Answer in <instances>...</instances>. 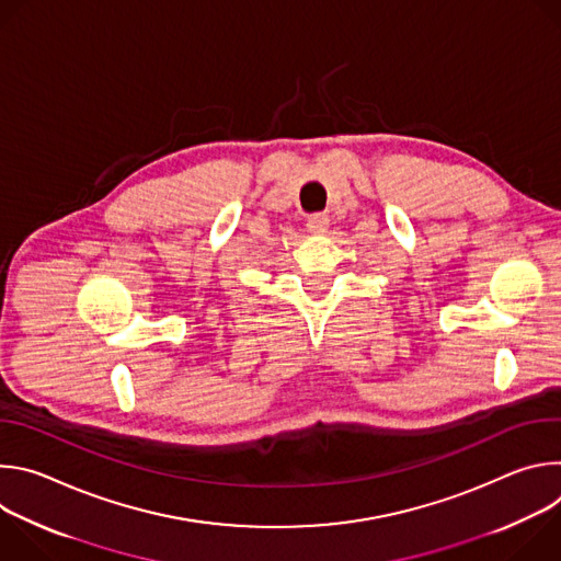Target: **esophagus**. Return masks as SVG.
<instances>
[{"label": "esophagus", "instance_id": "esophagus-1", "mask_svg": "<svg viewBox=\"0 0 561 561\" xmlns=\"http://www.w3.org/2000/svg\"><path fill=\"white\" fill-rule=\"evenodd\" d=\"M306 226L312 234H324L329 230V217L324 213H314V215L308 217Z\"/></svg>", "mask_w": 561, "mask_h": 561}]
</instances>
